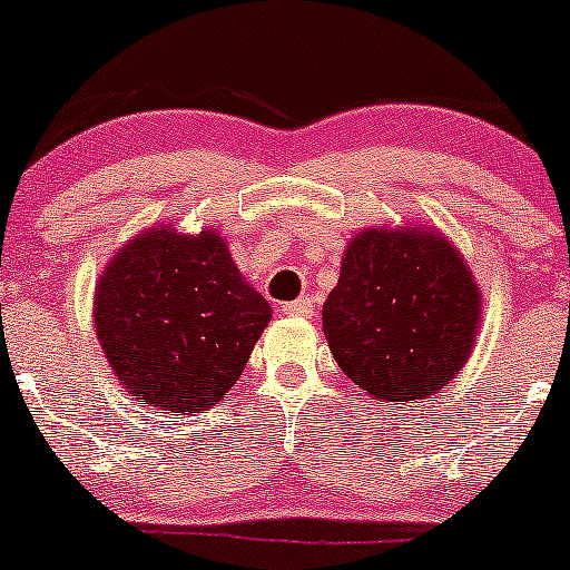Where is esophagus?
Here are the masks:
<instances>
[{
    "instance_id": "34e87169",
    "label": "esophagus",
    "mask_w": 570,
    "mask_h": 570,
    "mask_svg": "<svg viewBox=\"0 0 570 570\" xmlns=\"http://www.w3.org/2000/svg\"><path fill=\"white\" fill-rule=\"evenodd\" d=\"M313 311H316V305H313V297H307V294L305 297L281 305V313H284V316H294V318H311Z\"/></svg>"
}]
</instances>
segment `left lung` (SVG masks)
<instances>
[{
  "label": "left lung",
  "instance_id": "8db88e82",
  "mask_svg": "<svg viewBox=\"0 0 570 570\" xmlns=\"http://www.w3.org/2000/svg\"><path fill=\"white\" fill-rule=\"evenodd\" d=\"M322 322L340 370L364 394L415 402L440 394L472 356L482 289L436 227L372 225L345 248Z\"/></svg>",
  "mask_w": 570,
  "mask_h": 570
}]
</instances>
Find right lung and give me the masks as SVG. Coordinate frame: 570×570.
Wrapping results in <instances>:
<instances>
[{
  "label": "right lung",
  "mask_w": 570,
  "mask_h": 570,
  "mask_svg": "<svg viewBox=\"0 0 570 570\" xmlns=\"http://www.w3.org/2000/svg\"><path fill=\"white\" fill-rule=\"evenodd\" d=\"M273 311L240 276L217 227L174 222L126 240L94 294L98 345L141 407L200 412L227 396Z\"/></svg>",
  "instance_id": "right-lung-1"
}]
</instances>
